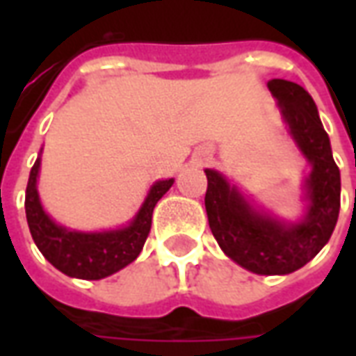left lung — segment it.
<instances>
[{"label": "left lung", "mask_w": 356, "mask_h": 356, "mask_svg": "<svg viewBox=\"0 0 356 356\" xmlns=\"http://www.w3.org/2000/svg\"><path fill=\"white\" fill-rule=\"evenodd\" d=\"M267 88L290 137L311 165L303 183V216L284 221L254 204L216 170H206L204 202L209 229L225 255L255 275L270 276L290 275L326 246L339 216L341 177L313 97L288 80H270Z\"/></svg>", "instance_id": "8db88e82"}]
</instances>
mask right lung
Returning <instances> with one entry per match:
<instances>
[{
    "instance_id": "obj_1",
    "label": "right lung",
    "mask_w": 356,
    "mask_h": 356,
    "mask_svg": "<svg viewBox=\"0 0 356 356\" xmlns=\"http://www.w3.org/2000/svg\"><path fill=\"white\" fill-rule=\"evenodd\" d=\"M40 165L42 152L38 156L34 168L30 170L24 208L35 246L53 267L72 278L101 280L118 273L120 268L127 267L139 257L150 232L154 206L170 191L173 179L156 181L150 186L139 211L125 227L112 231L83 232L55 223L43 209L38 193Z\"/></svg>"
}]
</instances>
